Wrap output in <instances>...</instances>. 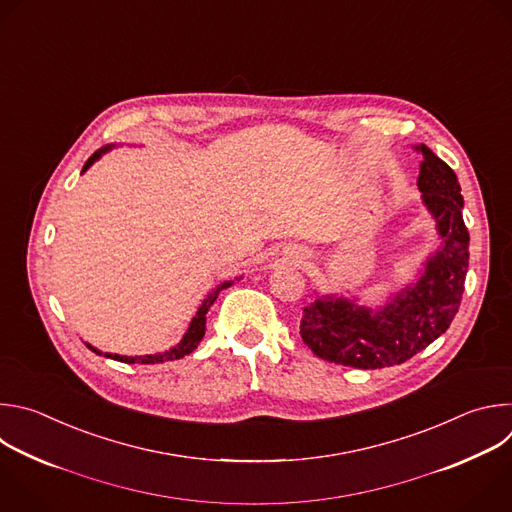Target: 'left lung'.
I'll return each instance as SVG.
<instances>
[{"label": "left lung", "instance_id": "1", "mask_svg": "<svg viewBox=\"0 0 512 512\" xmlns=\"http://www.w3.org/2000/svg\"><path fill=\"white\" fill-rule=\"evenodd\" d=\"M414 151L422 155L418 187L444 246L428 260L420 282L401 290L383 311L333 296L304 306L300 337L325 361L355 369L405 363L446 333L460 309L470 244L460 183L430 147L416 145Z\"/></svg>", "mask_w": 512, "mask_h": 512}]
</instances>
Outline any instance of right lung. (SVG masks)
<instances>
[{
  "label": "right lung",
  "mask_w": 512,
  "mask_h": 512,
  "mask_svg": "<svg viewBox=\"0 0 512 512\" xmlns=\"http://www.w3.org/2000/svg\"><path fill=\"white\" fill-rule=\"evenodd\" d=\"M107 149H100V151H96L86 163H84V169L82 171H86L98 157H100V153H105ZM232 284V280H226V282H222V284H218L206 298H203V302H201V306L197 309V313H195V317L191 319V323H189V329H187V333H185V337L181 339V343L179 345H175L173 349H169V351H165V353H157V355H143V357H125V355H113V353H105V357H109V359H115V361H121V363H141V365H153V363H165V361H175V359H181V357H185V355H189L193 349H197V345H199V341L203 339V333H206V313H208V309L210 306L214 304V300L218 298V294H220V290H224V288H228ZM88 349H92L94 353H98L100 355V351H96L94 347H90L88 345Z\"/></svg>",
  "instance_id": "add662e5"
}]
</instances>
